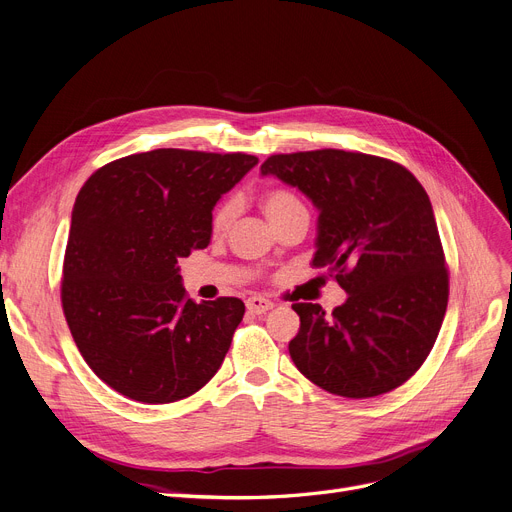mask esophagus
I'll return each instance as SVG.
<instances>
[{"instance_id": "1", "label": "esophagus", "mask_w": 512, "mask_h": 512, "mask_svg": "<svg viewBox=\"0 0 512 512\" xmlns=\"http://www.w3.org/2000/svg\"><path fill=\"white\" fill-rule=\"evenodd\" d=\"M246 306H248V310L254 312V314H264L266 310L273 308V302L262 298V296H252V298H248Z\"/></svg>"}]
</instances>
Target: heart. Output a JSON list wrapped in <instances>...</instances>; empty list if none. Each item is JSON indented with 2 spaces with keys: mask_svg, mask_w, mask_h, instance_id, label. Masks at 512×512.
<instances>
[{
  "mask_svg": "<svg viewBox=\"0 0 512 512\" xmlns=\"http://www.w3.org/2000/svg\"><path fill=\"white\" fill-rule=\"evenodd\" d=\"M235 200H225L221 206L216 208L214 216H212V231L214 233H223L235 216ZM298 208H304L302 202L294 196V193L287 189H269L262 196V210L266 212V216L271 218V223L275 225L277 221H281L283 216H287L289 212H294Z\"/></svg>",
  "mask_w": 512,
  "mask_h": 512,
  "instance_id": "b5f03b06",
  "label": "heart"
}]
</instances>
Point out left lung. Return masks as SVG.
<instances>
[{
    "mask_svg": "<svg viewBox=\"0 0 512 512\" xmlns=\"http://www.w3.org/2000/svg\"><path fill=\"white\" fill-rule=\"evenodd\" d=\"M319 210L312 264L327 266L348 300L331 316L300 302L289 342L298 371L325 392L373 398L415 375L440 333L448 269L427 191L387 158L314 150L260 166Z\"/></svg>",
    "mask_w": 512,
    "mask_h": 512,
    "instance_id": "obj_1",
    "label": "left lung"
}]
</instances>
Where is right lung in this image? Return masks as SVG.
Instances as JSON below:
<instances>
[{"label": "right lung", "instance_id": "right-lung-1", "mask_svg": "<svg viewBox=\"0 0 512 512\" xmlns=\"http://www.w3.org/2000/svg\"><path fill=\"white\" fill-rule=\"evenodd\" d=\"M256 164L241 152L162 148L114 160L81 187L62 308L81 356L118 394L177 402L221 369L246 306L193 302L177 262L208 246L216 202Z\"/></svg>", "mask_w": 512, "mask_h": 512}]
</instances>
